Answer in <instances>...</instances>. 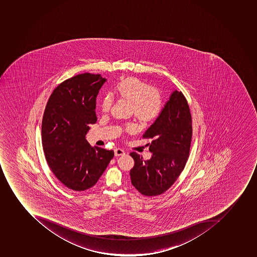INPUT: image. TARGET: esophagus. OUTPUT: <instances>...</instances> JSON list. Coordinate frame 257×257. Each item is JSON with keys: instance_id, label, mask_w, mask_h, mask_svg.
Here are the masks:
<instances>
[{"instance_id": "34e87169", "label": "esophagus", "mask_w": 257, "mask_h": 257, "mask_svg": "<svg viewBox=\"0 0 257 257\" xmlns=\"http://www.w3.org/2000/svg\"><path fill=\"white\" fill-rule=\"evenodd\" d=\"M124 155H125V152L123 150L120 149V148H117V149L114 150V156H124Z\"/></svg>"}]
</instances>
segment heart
Segmentation results:
<instances>
[{
    "label": "heart",
    "mask_w": 257,
    "mask_h": 257,
    "mask_svg": "<svg viewBox=\"0 0 257 257\" xmlns=\"http://www.w3.org/2000/svg\"><path fill=\"white\" fill-rule=\"evenodd\" d=\"M114 92L119 99L130 102L132 114L142 125L152 123L162 111L164 100L161 93L151 89L147 83L138 78L130 76L120 80L114 87ZM112 102L110 95L104 97L101 103V111H110ZM125 131L133 133L134 126L127 124Z\"/></svg>",
    "instance_id": "1"
}]
</instances>
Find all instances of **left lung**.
I'll return each instance as SVG.
<instances>
[{
    "label": "left lung",
    "instance_id": "left-lung-1",
    "mask_svg": "<svg viewBox=\"0 0 257 257\" xmlns=\"http://www.w3.org/2000/svg\"><path fill=\"white\" fill-rule=\"evenodd\" d=\"M143 138H151L152 156L144 160L130 153L134 166L130 170L133 186L146 196L163 194L173 186L186 166L192 138V119L186 97L173 91L169 100Z\"/></svg>",
    "mask_w": 257,
    "mask_h": 257
}]
</instances>
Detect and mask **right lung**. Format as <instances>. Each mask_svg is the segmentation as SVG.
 Returning <instances> with one entry per match:
<instances>
[{"mask_svg":"<svg viewBox=\"0 0 257 257\" xmlns=\"http://www.w3.org/2000/svg\"><path fill=\"white\" fill-rule=\"evenodd\" d=\"M106 78L84 73L61 83L50 95L41 127L46 161L66 187L83 191L97 183L114 151L91 147L85 139L97 122L96 97Z\"/></svg>","mask_w":257,"mask_h":257,"instance_id":"right-lung-1","label":"right lung"}]
</instances>
